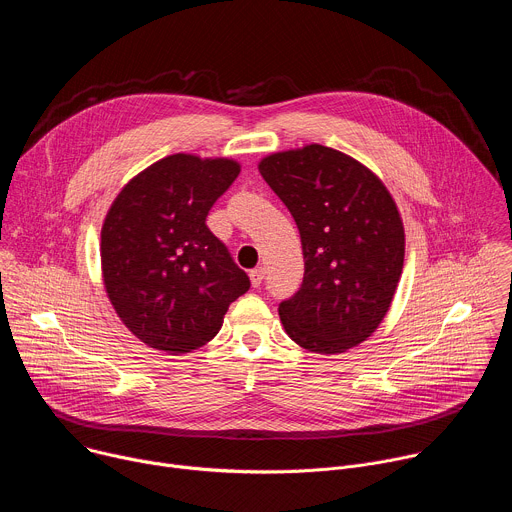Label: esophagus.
<instances>
[{
	"label": "esophagus",
	"mask_w": 512,
	"mask_h": 512,
	"mask_svg": "<svg viewBox=\"0 0 512 512\" xmlns=\"http://www.w3.org/2000/svg\"><path fill=\"white\" fill-rule=\"evenodd\" d=\"M263 277H265L263 267H257V269H251V271H249V279H251V285H253V287H259V285L263 283Z\"/></svg>",
	"instance_id": "34e87169"
}]
</instances>
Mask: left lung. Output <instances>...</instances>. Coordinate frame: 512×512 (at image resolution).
Instances as JSON below:
<instances>
[{
    "label": "left lung",
    "mask_w": 512,
    "mask_h": 512,
    "mask_svg": "<svg viewBox=\"0 0 512 512\" xmlns=\"http://www.w3.org/2000/svg\"><path fill=\"white\" fill-rule=\"evenodd\" d=\"M257 168L302 237L304 283L279 304L287 336L326 356L358 346L385 320L401 279L395 198L371 168L320 143L269 154Z\"/></svg>",
    "instance_id": "left-lung-1"
}]
</instances>
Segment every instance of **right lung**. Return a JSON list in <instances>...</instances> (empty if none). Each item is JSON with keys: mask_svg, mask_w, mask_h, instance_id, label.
Wrapping results in <instances>:
<instances>
[{"mask_svg": "<svg viewBox=\"0 0 512 512\" xmlns=\"http://www.w3.org/2000/svg\"><path fill=\"white\" fill-rule=\"evenodd\" d=\"M233 158L166 156L133 176L101 227V273L125 328L154 350L186 354L210 342L249 277L206 227L239 176Z\"/></svg>", "mask_w": 512, "mask_h": 512, "instance_id": "1", "label": "right lung"}]
</instances>
